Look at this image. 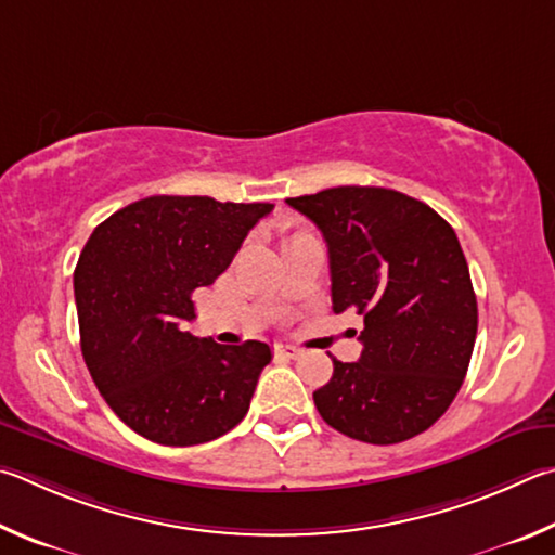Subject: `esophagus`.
<instances>
[{
    "label": "esophagus",
    "instance_id": "obj_1",
    "mask_svg": "<svg viewBox=\"0 0 555 555\" xmlns=\"http://www.w3.org/2000/svg\"><path fill=\"white\" fill-rule=\"evenodd\" d=\"M275 356L287 358V361H295V358L302 356V351H299V348H295V346H275Z\"/></svg>",
    "mask_w": 555,
    "mask_h": 555
}]
</instances>
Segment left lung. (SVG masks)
Segmentation results:
<instances>
[{
  "instance_id": "8db88e82",
  "label": "left lung",
  "mask_w": 555,
  "mask_h": 555,
  "mask_svg": "<svg viewBox=\"0 0 555 555\" xmlns=\"http://www.w3.org/2000/svg\"><path fill=\"white\" fill-rule=\"evenodd\" d=\"M287 204L328 246L334 312L363 314V351L334 361L314 392L322 420L356 441L390 446L449 410L468 373L478 302L451 223L387 188H332Z\"/></svg>"
}]
</instances>
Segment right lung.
Returning a JSON list of instances; mask_svg holds the SVG:
<instances>
[{"label":"right lung","mask_w":555,"mask_h":555,"mask_svg":"<svg viewBox=\"0 0 555 555\" xmlns=\"http://www.w3.org/2000/svg\"><path fill=\"white\" fill-rule=\"evenodd\" d=\"M272 204L155 194L92 231L75 268L80 346L119 420L163 446L231 431L250 406L270 346H221L184 332L192 297L231 266Z\"/></svg>","instance_id":"obj_1"}]
</instances>
